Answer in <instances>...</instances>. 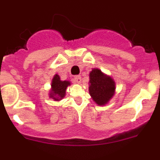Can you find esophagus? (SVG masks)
Here are the masks:
<instances>
[{"label": "esophagus", "mask_w": 160, "mask_h": 160, "mask_svg": "<svg viewBox=\"0 0 160 160\" xmlns=\"http://www.w3.org/2000/svg\"><path fill=\"white\" fill-rule=\"evenodd\" d=\"M73 80H74V82H75L76 83H81V82H82V78H81V76H79V75H78V76H75V77L73 78Z\"/></svg>", "instance_id": "obj_1"}]
</instances>
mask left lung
<instances>
[{"mask_svg": "<svg viewBox=\"0 0 160 160\" xmlns=\"http://www.w3.org/2000/svg\"><path fill=\"white\" fill-rule=\"evenodd\" d=\"M89 93L98 106H105L115 94V82L98 68L90 72Z\"/></svg>", "mask_w": 160, "mask_h": 160, "instance_id": "1", "label": "left lung"}]
</instances>
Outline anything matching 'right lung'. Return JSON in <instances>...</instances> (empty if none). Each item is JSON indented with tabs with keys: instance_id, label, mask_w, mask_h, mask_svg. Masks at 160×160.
Instances as JSON below:
<instances>
[{
	"instance_id": "add662e5",
	"label": "right lung",
	"mask_w": 160,
	"mask_h": 160,
	"mask_svg": "<svg viewBox=\"0 0 160 160\" xmlns=\"http://www.w3.org/2000/svg\"><path fill=\"white\" fill-rule=\"evenodd\" d=\"M71 85L70 81L61 80L58 74H55L51 81V88L49 90V97L54 101H61L66 96V89Z\"/></svg>"
}]
</instances>
